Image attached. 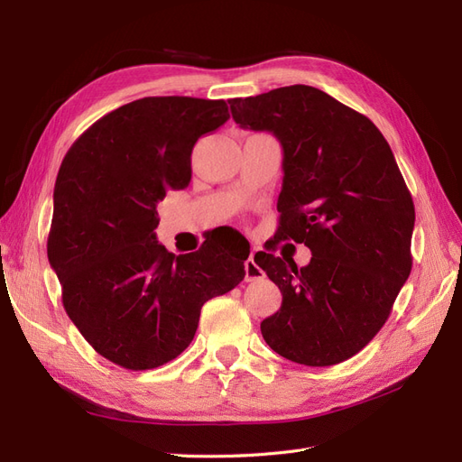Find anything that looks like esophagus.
I'll use <instances>...</instances> for the list:
<instances>
[{
    "instance_id": "34e87169",
    "label": "esophagus",
    "mask_w": 462,
    "mask_h": 462,
    "mask_svg": "<svg viewBox=\"0 0 462 462\" xmlns=\"http://www.w3.org/2000/svg\"><path fill=\"white\" fill-rule=\"evenodd\" d=\"M245 277H246V282H256V279L263 277V270L256 263L254 253L250 254L245 262Z\"/></svg>"
}]
</instances>
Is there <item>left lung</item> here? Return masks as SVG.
Returning <instances> with one entry per match:
<instances>
[{"label":"left lung","instance_id":"8db88e82","mask_svg":"<svg viewBox=\"0 0 462 462\" xmlns=\"http://www.w3.org/2000/svg\"><path fill=\"white\" fill-rule=\"evenodd\" d=\"M229 104L239 127L282 144L277 236L312 253L300 270L256 262L283 295L262 337L297 365H339L382 329L411 275V192L380 129L326 92L292 85Z\"/></svg>","mask_w":462,"mask_h":462}]
</instances>
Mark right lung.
<instances>
[{
    "mask_svg": "<svg viewBox=\"0 0 462 462\" xmlns=\"http://www.w3.org/2000/svg\"><path fill=\"white\" fill-rule=\"evenodd\" d=\"M227 119L223 100L143 97L97 119L65 153L48 260L65 312L117 366L152 370L177 358L204 302L245 279L250 250L233 254L206 239L175 256L153 233L165 190L189 185L194 144Z\"/></svg>",
    "mask_w": 462,
    "mask_h": 462,
    "instance_id": "right-lung-1",
    "label": "right lung"
}]
</instances>
